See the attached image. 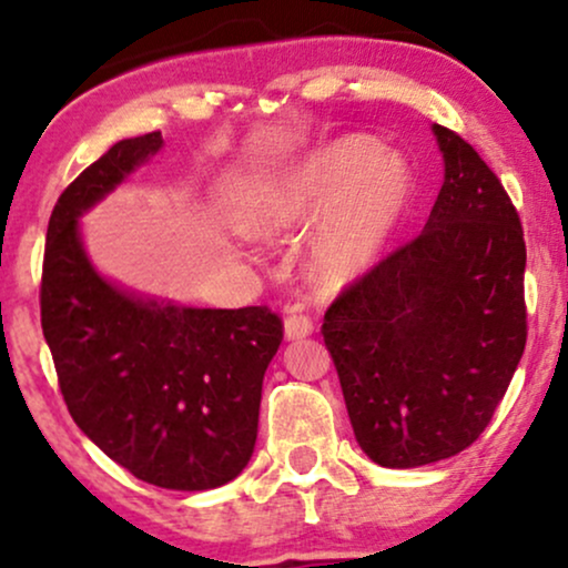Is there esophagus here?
Here are the masks:
<instances>
[{"mask_svg": "<svg viewBox=\"0 0 568 568\" xmlns=\"http://www.w3.org/2000/svg\"><path fill=\"white\" fill-rule=\"evenodd\" d=\"M312 317L310 315H288L285 317V338H304L312 334Z\"/></svg>", "mask_w": 568, "mask_h": 568, "instance_id": "1", "label": "esophagus"}]
</instances>
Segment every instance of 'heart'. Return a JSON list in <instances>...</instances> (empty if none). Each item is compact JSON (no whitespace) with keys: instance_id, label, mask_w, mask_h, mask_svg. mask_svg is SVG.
Here are the masks:
<instances>
[{"instance_id":"1","label":"heart","mask_w":568,"mask_h":568,"mask_svg":"<svg viewBox=\"0 0 568 568\" xmlns=\"http://www.w3.org/2000/svg\"><path fill=\"white\" fill-rule=\"evenodd\" d=\"M410 173L368 139H342L317 149L275 181L251 213L258 234L321 224L312 270L325 285H342L379 256L410 200Z\"/></svg>"}]
</instances>
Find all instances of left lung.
<instances>
[{"label":"left lung","instance_id":"8db88e82","mask_svg":"<svg viewBox=\"0 0 568 568\" xmlns=\"http://www.w3.org/2000/svg\"><path fill=\"white\" fill-rule=\"evenodd\" d=\"M433 130L446 179L425 230L344 285L323 321L355 438L395 470L473 446L526 347L518 211L470 143Z\"/></svg>","mask_w":568,"mask_h":568}]
</instances>
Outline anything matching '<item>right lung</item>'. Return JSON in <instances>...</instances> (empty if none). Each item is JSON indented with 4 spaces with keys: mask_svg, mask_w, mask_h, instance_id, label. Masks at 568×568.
I'll use <instances>...</instances> for the list:
<instances>
[{
    "mask_svg": "<svg viewBox=\"0 0 568 568\" xmlns=\"http://www.w3.org/2000/svg\"><path fill=\"white\" fill-rule=\"evenodd\" d=\"M160 146V130L116 141L63 189L44 240L39 310L77 427L139 480L205 491L251 459L283 321L266 306L143 302L90 266L77 219Z\"/></svg>",
    "mask_w": 568,
    "mask_h": 568,
    "instance_id": "obj_1",
    "label": "right lung"
}]
</instances>
